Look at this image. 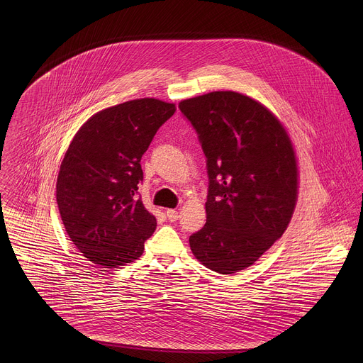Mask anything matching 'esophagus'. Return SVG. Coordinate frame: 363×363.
<instances>
[{"mask_svg": "<svg viewBox=\"0 0 363 363\" xmlns=\"http://www.w3.org/2000/svg\"><path fill=\"white\" fill-rule=\"evenodd\" d=\"M166 216H167V219H169L170 222H174V220L179 219V212H177L176 209H167V211H166Z\"/></svg>", "mask_w": 363, "mask_h": 363, "instance_id": "1", "label": "esophagus"}]
</instances>
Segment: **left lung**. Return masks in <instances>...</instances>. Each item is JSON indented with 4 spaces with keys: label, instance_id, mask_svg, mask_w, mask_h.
<instances>
[{
    "label": "left lung",
    "instance_id": "8db88e82",
    "mask_svg": "<svg viewBox=\"0 0 363 363\" xmlns=\"http://www.w3.org/2000/svg\"><path fill=\"white\" fill-rule=\"evenodd\" d=\"M207 157V222L189 239L196 259L219 274L255 264L278 240L298 197V166L277 117L232 91L179 104Z\"/></svg>",
    "mask_w": 363,
    "mask_h": 363
}]
</instances>
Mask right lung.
Masks as SVG:
<instances>
[{"label":"right lung","mask_w":363,"mask_h":363,"mask_svg":"<svg viewBox=\"0 0 363 363\" xmlns=\"http://www.w3.org/2000/svg\"><path fill=\"white\" fill-rule=\"evenodd\" d=\"M176 111L152 98L107 107L72 138L57 177V206L77 249L102 268L138 259L155 232L138 187L141 157Z\"/></svg>","instance_id":"obj_1"}]
</instances>
